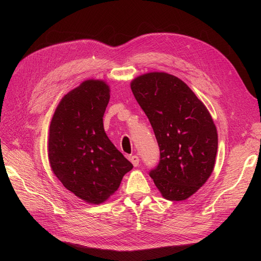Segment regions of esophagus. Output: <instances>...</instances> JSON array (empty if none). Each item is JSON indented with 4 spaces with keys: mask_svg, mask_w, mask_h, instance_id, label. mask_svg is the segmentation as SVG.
<instances>
[{
    "mask_svg": "<svg viewBox=\"0 0 261 261\" xmlns=\"http://www.w3.org/2000/svg\"><path fill=\"white\" fill-rule=\"evenodd\" d=\"M129 160L133 163L134 167H137V165L139 164V158L137 155H130L129 156Z\"/></svg>",
    "mask_w": 261,
    "mask_h": 261,
    "instance_id": "esophagus-1",
    "label": "esophagus"
}]
</instances>
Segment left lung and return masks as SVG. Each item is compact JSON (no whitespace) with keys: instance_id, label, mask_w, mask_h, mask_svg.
Here are the masks:
<instances>
[{"instance_id":"obj_1","label":"left lung","mask_w":261,"mask_h":261,"mask_svg":"<svg viewBox=\"0 0 261 261\" xmlns=\"http://www.w3.org/2000/svg\"><path fill=\"white\" fill-rule=\"evenodd\" d=\"M130 88L160 149L150 177L165 199L189 198L215 168L218 133L209 111L183 81L167 73L138 76Z\"/></svg>"}]
</instances>
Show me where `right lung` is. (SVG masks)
<instances>
[{
    "label": "right lung",
    "mask_w": 261,
    "mask_h": 261,
    "mask_svg": "<svg viewBox=\"0 0 261 261\" xmlns=\"http://www.w3.org/2000/svg\"><path fill=\"white\" fill-rule=\"evenodd\" d=\"M109 100L106 82L85 81L62 98L50 124L51 169L65 188L88 203L106 201L133 169L105 132Z\"/></svg>",
    "instance_id": "obj_1"
}]
</instances>
